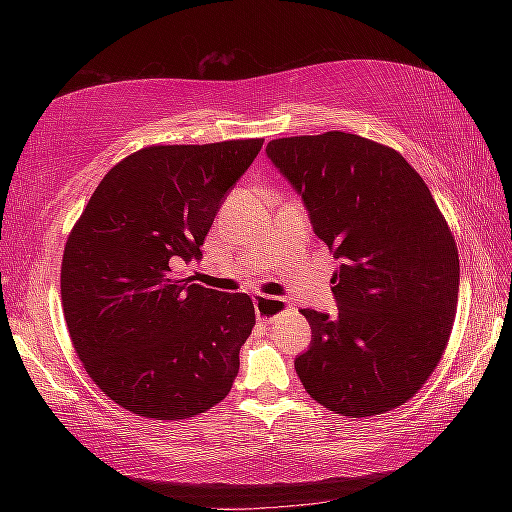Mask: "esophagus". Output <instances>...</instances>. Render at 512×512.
Returning <instances> with one entry per match:
<instances>
[{"instance_id":"obj_1","label":"esophagus","mask_w":512,"mask_h":512,"mask_svg":"<svg viewBox=\"0 0 512 512\" xmlns=\"http://www.w3.org/2000/svg\"><path fill=\"white\" fill-rule=\"evenodd\" d=\"M289 309H291V305L284 298H277V296H257L255 298L257 320H264V323H275V320L287 314Z\"/></svg>"}]
</instances>
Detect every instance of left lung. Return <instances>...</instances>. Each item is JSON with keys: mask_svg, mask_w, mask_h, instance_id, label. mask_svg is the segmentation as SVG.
Listing matches in <instances>:
<instances>
[{"mask_svg": "<svg viewBox=\"0 0 512 512\" xmlns=\"http://www.w3.org/2000/svg\"><path fill=\"white\" fill-rule=\"evenodd\" d=\"M266 155L302 196L339 259V314L300 309L311 345L296 359L325 409L368 418L420 391L452 334L458 248L429 187L391 146L361 135L280 137Z\"/></svg>", "mask_w": 512, "mask_h": 512, "instance_id": "1", "label": "left lung"}]
</instances>
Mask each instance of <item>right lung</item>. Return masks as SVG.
<instances>
[{
	"label": "right lung",
	"instance_id": "right-lung-1",
	"mask_svg": "<svg viewBox=\"0 0 512 512\" xmlns=\"http://www.w3.org/2000/svg\"><path fill=\"white\" fill-rule=\"evenodd\" d=\"M264 140L153 144L112 167L69 232L60 298L83 368L112 402L153 420L219 404L255 327L246 293L189 284L228 189Z\"/></svg>",
	"mask_w": 512,
	"mask_h": 512
}]
</instances>
